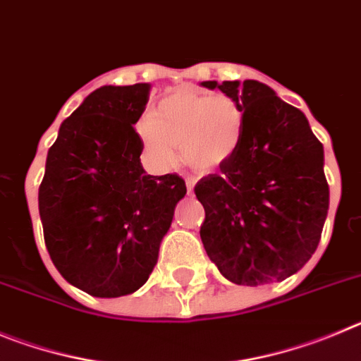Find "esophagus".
Instances as JSON below:
<instances>
[{
	"label": "esophagus",
	"instance_id": "obj_1",
	"mask_svg": "<svg viewBox=\"0 0 361 361\" xmlns=\"http://www.w3.org/2000/svg\"><path fill=\"white\" fill-rule=\"evenodd\" d=\"M185 185H187V190H188V194H192V190H194V185H196V180H194V178H185Z\"/></svg>",
	"mask_w": 361,
	"mask_h": 361
}]
</instances>
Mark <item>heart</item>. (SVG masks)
Instances as JSON below:
<instances>
[{"label":"heart","instance_id":"obj_1","mask_svg":"<svg viewBox=\"0 0 361 361\" xmlns=\"http://www.w3.org/2000/svg\"><path fill=\"white\" fill-rule=\"evenodd\" d=\"M243 128V109L233 99L178 87L158 102L154 116L144 115L135 129L158 167L173 165L181 147L190 167L210 173L235 152Z\"/></svg>","mask_w":361,"mask_h":361}]
</instances>
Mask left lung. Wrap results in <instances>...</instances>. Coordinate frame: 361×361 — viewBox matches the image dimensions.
Segmentation results:
<instances>
[{"instance_id": "8db88e82", "label": "left lung", "mask_w": 361, "mask_h": 361, "mask_svg": "<svg viewBox=\"0 0 361 361\" xmlns=\"http://www.w3.org/2000/svg\"><path fill=\"white\" fill-rule=\"evenodd\" d=\"M201 84L219 87L245 116L235 152L194 187L207 255L233 284L284 281L310 261L322 235L329 209L322 144L306 115L266 84Z\"/></svg>"}]
</instances>
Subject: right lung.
Instances as JSON below:
<instances>
[{
	"label": "right lung",
	"mask_w": 361,
	"mask_h": 361,
	"mask_svg": "<svg viewBox=\"0 0 361 361\" xmlns=\"http://www.w3.org/2000/svg\"><path fill=\"white\" fill-rule=\"evenodd\" d=\"M151 84L102 86L61 124L39 185L44 245L59 274L93 297L129 295L147 282L185 196L178 174L151 176L135 126Z\"/></svg>",
	"instance_id": "add662e5"
}]
</instances>
